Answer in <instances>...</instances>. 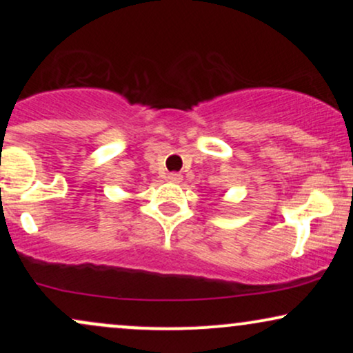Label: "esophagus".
I'll use <instances>...</instances> for the list:
<instances>
[{
	"instance_id": "obj_1",
	"label": "esophagus",
	"mask_w": 353,
	"mask_h": 353,
	"mask_svg": "<svg viewBox=\"0 0 353 353\" xmlns=\"http://www.w3.org/2000/svg\"><path fill=\"white\" fill-rule=\"evenodd\" d=\"M168 179L171 182H176V184H177V182L182 181V176H181V174H177V172H171V174H168Z\"/></svg>"
}]
</instances>
